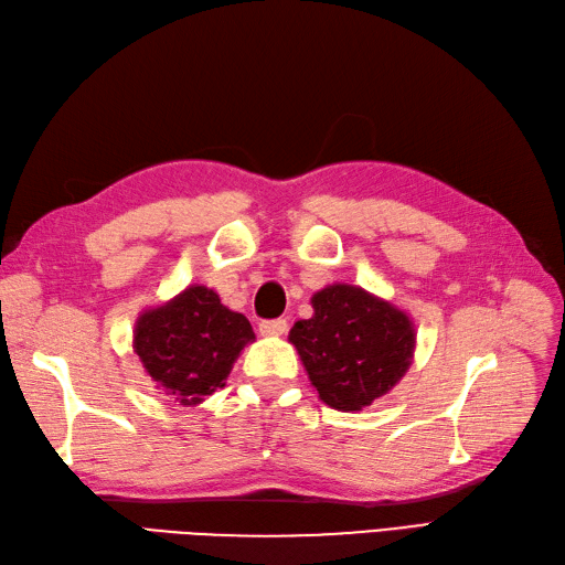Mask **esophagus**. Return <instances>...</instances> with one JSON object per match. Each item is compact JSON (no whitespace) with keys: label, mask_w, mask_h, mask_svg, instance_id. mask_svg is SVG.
Wrapping results in <instances>:
<instances>
[{"label":"esophagus","mask_w":565,"mask_h":565,"mask_svg":"<svg viewBox=\"0 0 565 565\" xmlns=\"http://www.w3.org/2000/svg\"><path fill=\"white\" fill-rule=\"evenodd\" d=\"M259 332L264 337H280L287 332V320L278 318V320H264L259 322Z\"/></svg>","instance_id":"esophagus-1"}]
</instances>
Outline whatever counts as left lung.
<instances>
[{
  "mask_svg": "<svg viewBox=\"0 0 565 565\" xmlns=\"http://www.w3.org/2000/svg\"><path fill=\"white\" fill-rule=\"evenodd\" d=\"M311 303L313 316L295 322L289 341L322 403L358 413L403 380L417 339L405 311L347 282L322 287Z\"/></svg>",
  "mask_w": 565,
  "mask_h": 565,
  "instance_id": "left-lung-1",
  "label": "left lung"
}]
</instances>
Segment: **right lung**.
I'll return each mask as SVG.
<instances>
[{"mask_svg": "<svg viewBox=\"0 0 565 565\" xmlns=\"http://www.w3.org/2000/svg\"><path fill=\"white\" fill-rule=\"evenodd\" d=\"M249 341V320L226 309L204 285L185 287L158 309L143 311L134 328V351L150 380L181 405H198L226 386Z\"/></svg>", "mask_w": 565, "mask_h": 565, "instance_id": "1", "label": "right lung"}]
</instances>
